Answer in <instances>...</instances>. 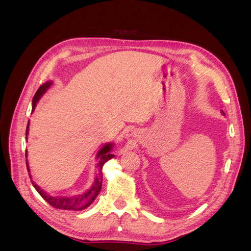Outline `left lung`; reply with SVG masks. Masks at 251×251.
I'll return each mask as SVG.
<instances>
[{
    "instance_id": "obj_1",
    "label": "left lung",
    "mask_w": 251,
    "mask_h": 251,
    "mask_svg": "<svg viewBox=\"0 0 251 251\" xmlns=\"http://www.w3.org/2000/svg\"><path fill=\"white\" fill-rule=\"evenodd\" d=\"M222 113H223V112H222ZM223 114H224V113H223Z\"/></svg>"
}]
</instances>
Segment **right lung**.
Masks as SVG:
<instances>
[{"mask_svg":"<svg viewBox=\"0 0 251 251\" xmlns=\"http://www.w3.org/2000/svg\"><path fill=\"white\" fill-rule=\"evenodd\" d=\"M52 81H47L46 83L42 85L39 90L36 91V93L33 97L32 100V112L35 109V105L41 100V97L46 93V91L52 86ZM29 133V123L27 125L26 127V139L27 136ZM114 147V143L109 142L98 151V153L96 155V159H97V164H96V175H95V180L93 182V184L91 185V187L85 193L73 196V197H60V196H52L46 192H44L43 189L34 183V181L31 180V183L34 186V188L36 189V192L39 193L44 200H46L51 206L58 208V209H65V210H82L87 207H89L91 204L94 202V200L96 199V197L100 194V189H101V185H102V166L103 164L107 162L110 159H112L115 155L112 154V149ZM26 157H27V151H26ZM27 164V170H28V174L30 179L31 178V174H30V169H29V164L28 161H26Z\"/></svg>","mask_w":251,"mask_h":251,"instance_id":"add662e5","label":"right lung"}]
</instances>
